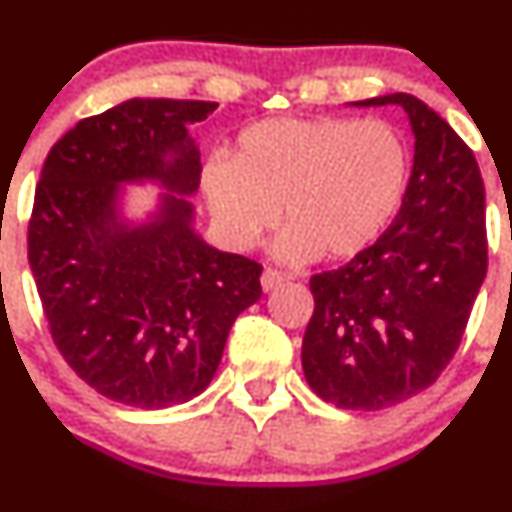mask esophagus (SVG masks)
<instances>
[{"label":"esophagus","instance_id":"obj_1","mask_svg":"<svg viewBox=\"0 0 512 512\" xmlns=\"http://www.w3.org/2000/svg\"><path fill=\"white\" fill-rule=\"evenodd\" d=\"M285 280H287V275H282L280 270H272V267H267V270L262 272V277H260L262 289H265V292H272V289L280 287Z\"/></svg>","mask_w":512,"mask_h":512}]
</instances>
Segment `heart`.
Masks as SVG:
<instances>
[{"instance_id": "b5f03b06", "label": "heart", "mask_w": 512, "mask_h": 512, "mask_svg": "<svg viewBox=\"0 0 512 512\" xmlns=\"http://www.w3.org/2000/svg\"><path fill=\"white\" fill-rule=\"evenodd\" d=\"M409 180L396 128L354 118H265L237 136L235 160L203 168V193L220 232L250 250L285 210L275 255L285 262L349 260L384 232Z\"/></svg>"}]
</instances>
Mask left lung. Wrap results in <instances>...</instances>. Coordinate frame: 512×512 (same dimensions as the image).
<instances>
[{"label":"left lung","mask_w":512,"mask_h":512,"mask_svg":"<svg viewBox=\"0 0 512 512\" xmlns=\"http://www.w3.org/2000/svg\"><path fill=\"white\" fill-rule=\"evenodd\" d=\"M396 103L414 131V168L389 230L309 280L302 339L307 384L339 409L379 411L428 389L456 354L488 270L485 188L463 138L411 94Z\"/></svg>","instance_id":"left-lung-1"}]
</instances>
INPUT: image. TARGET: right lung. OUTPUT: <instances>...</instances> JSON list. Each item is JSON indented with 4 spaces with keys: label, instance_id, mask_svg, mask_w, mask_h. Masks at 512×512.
Returning a JSON list of instances; mask_svg holds the SVG:
<instances>
[{
    "label": "right lung",
    "instance_id": "1",
    "mask_svg": "<svg viewBox=\"0 0 512 512\" xmlns=\"http://www.w3.org/2000/svg\"><path fill=\"white\" fill-rule=\"evenodd\" d=\"M213 101L131 98L76 123L46 156L29 220V265L51 337L106 399L168 409L208 389L262 267L195 230L200 151L188 128ZM164 193L143 221L122 185Z\"/></svg>",
    "mask_w": 512,
    "mask_h": 512
}]
</instances>
